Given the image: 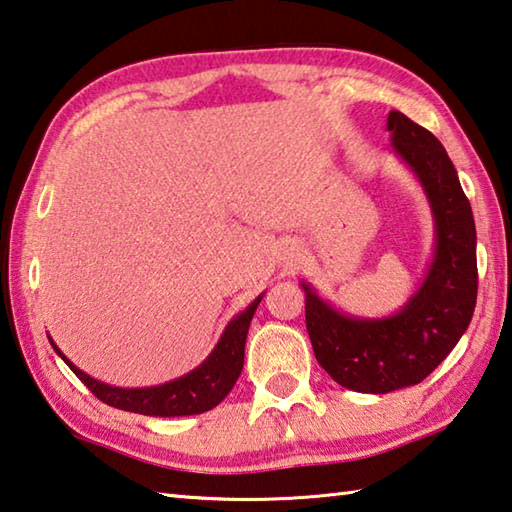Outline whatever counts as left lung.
Returning a JSON list of instances; mask_svg holds the SVG:
<instances>
[{
    "instance_id": "left-lung-1",
    "label": "left lung",
    "mask_w": 512,
    "mask_h": 512,
    "mask_svg": "<svg viewBox=\"0 0 512 512\" xmlns=\"http://www.w3.org/2000/svg\"><path fill=\"white\" fill-rule=\"evenodd\" d=\"M387 132L432 208L434 257L425 280L401 311L387 318L342 313L302 282L315 360L338 385L360 394L421 383L457 347L477 304L475 219L448 152L401 111H389Z\"/></svg>"
}]
</instances>
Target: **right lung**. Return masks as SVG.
<instances>
[{
	"label": "right lung",
	"mask_w": 512,
	"mask_h": 512,
	"mask_svg": "<svg viewBox=\"0 0 512 512\" xmlns=\"http://www.w3.org/2000/svg\"><path fill=\"white\" fill-rule=\"evenodd\" d=\"M262 295H257L244 311L235 315L228 322V327L221 333L217 347L212 349L210 356L194 367L181 378H174L170 383L156 387H114L100 380L91 378L85 371L78 369L73 362L55 345L49 336L51 347L55 353L67 362L73 374L85 383L91 394L100 398L116 410L136 412L145 416H192L203 414L217 407L235 387L237 378L244 369V347L250 320L257 311V304L262 302Z\"/></svg>",
	"instance_id": "1"
}]
</instances>
